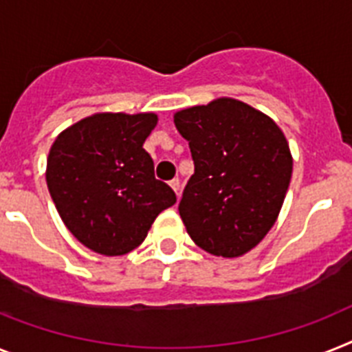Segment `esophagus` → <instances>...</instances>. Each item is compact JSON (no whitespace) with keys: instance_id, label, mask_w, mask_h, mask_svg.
<instances>
[{"instance_id":"esophagus-1","label":"esophagus","mask_w":352,"mask_h":352,"mask_svg":"<svg viewBox=\"0 0 352 352\" xmlns=\"http://www.w3.org/2000/svg\"><path fill=\"white\" fill-rule=\"evenodd\" d=\"M170 186L173 188V191L177 193V197H181V181H179V179H171Z\"/></svg>"}]
</instances>
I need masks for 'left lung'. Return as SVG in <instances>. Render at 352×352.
Wrapping results in <instances>:
<instances>
[{"mask_svg":"<svg viewBox=\"0 0 352 352\" xmlns=\"http://www.w3.org/2000/svg\"><path fill=\"white\" fill-rule=\"evenodd\" d=\"M195 173L179 204L186 231L212 256L238 258L276 223L290 186V146L276 121L234 98L173 116Z\"/></svg>","mask_w":352,"mask_h":352,"instance_id":"obj_1","label":"left lung"}]
</instances>
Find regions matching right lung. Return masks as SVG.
<instances>
[{
	"label": "right lung",
	"mask_w": 352,
	"mask_h": 352,
	"mask_svg": "<svg viewBox=\"0 0 352 352\" xmlns=\"http://www.w3.org/2000/svg\"><path fill=\"white\" fill-rule=\"evenodd\" d=\"M157 114L98 112L57 135L46 182L64 226L87 249L123 256L140 247L177 197L153 175L143 143Z\"/></svg>",
	"instance_id": "obj_1"
}]
</instances>
